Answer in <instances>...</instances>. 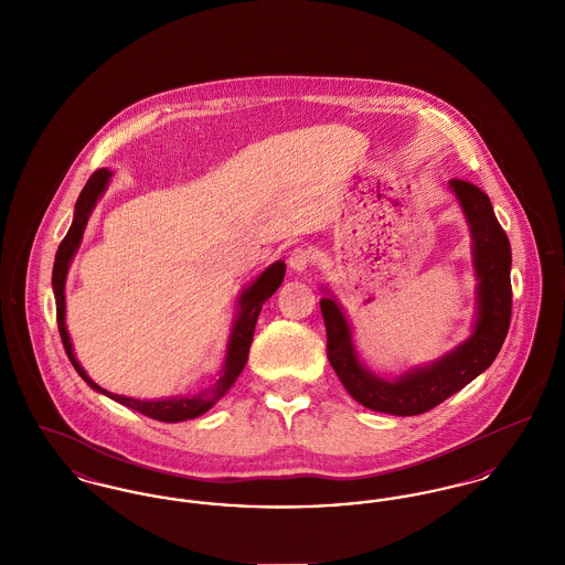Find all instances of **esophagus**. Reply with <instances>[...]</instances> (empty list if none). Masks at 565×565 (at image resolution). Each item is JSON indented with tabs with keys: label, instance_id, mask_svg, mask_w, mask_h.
Here are the masks:
<instances>
[{
	"label": "esophagus",
	"instance_id": "obj_1",
	"mask_svg": "<svg viewBox=\"0 0 565 565\" xmlns=\"http://www.w3.org/2000/svg\"><path fill=\"white\" fill-rule=\"evenodd\" d=\"M312 264H315V253H312L310 248L298 246V248L291 250V255H289V267H291L294 271H306Z\"/></svg>",
	"mask_w": 565,
	"mask_h": 565
}]
</instances>
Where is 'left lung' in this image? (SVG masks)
<instances>
[{"instance_id":"left-lung-1","label":"left lung","mask_w":565,"mask_h":565,"mask_svg":"<svg viewBox=\"0 0 565 565\" xmlns=\"http://www.w3.org/2000/svg\"><path fill=\"white\" fill-rule=\"evenodd\" d=\"M473 235V259L480 278V310L473 337L433 366L417 369L396 381L371 375L351 344L349 326L337 301L321 300L328 334V360L347 392L364 407L392 415L430 412L494 362L512 319V250L505 231L494 218L489 194L467 180H451Z\"/></svg>"}]
</instances>
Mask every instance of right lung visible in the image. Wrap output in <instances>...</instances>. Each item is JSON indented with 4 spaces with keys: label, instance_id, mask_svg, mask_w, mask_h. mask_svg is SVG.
Returning a JSON list of instances; mask_svg holds the SVG:
<instances>
[{
    "label": "right lung",
    "instance_id": "obj_1",
    "mask_svg": "<svg viewBox=\"0 0 565 565\" xmlns=\"http://www.w3.org/2000/svg\"><path fill=\"white\" fill-rule=\"evenodd\" d=\"M111 173L107 169H96L92 173V178L87 180L85 189L81 190L78 201L75 205V221L68 228L66 237L62 239L57 255H55V264H53V294H55V308H57V328H60V337L64 342L66 355L73 362L76 373L81 375L83 381H87L96 392L107 394L109 398H114L117 403L139 412V414L148 415L151 419L158 422H184L190 417L205 414L226 390L233 385V381L239 376L246 360H248V349L253 342V334H255V326L262 312V306L265 301L274 296V291L280 287L282 278H285V264L276 262L265 269L264 274L244 291V296L239 298V315L237 321L233 326V334L228 340V349H226V364L223 376L216 381L212 392H205L201 396L194 398H171V401H137V398H128V396H117L107 390H103L100 385H96L89 376L85 375V371L81 369V364L76 362L75 353H73V344L68 339L66 332V323H64V312H66V298H64V282H66V271H68V264L78 248V242L83 237V228L87 225V216L92 212V207L96 205L98 196L103 194V190L107 186Z\"/></svg>",
    "mask_w": 565,
    "mask_h": 565
}]
</instances>
